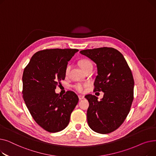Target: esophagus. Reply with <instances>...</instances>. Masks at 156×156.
I'll list each match as a JSON object with an SVG mask.
<instances>
[{"instance_id": "34e87169", "label": "esophagus", "mask_w": 156, "mask_h": 156, "mask_svg": "<svg viewBox=\"0 0 156 156\" xmlns=\"http://www.w3.org/2000/svg\"><path fill=\"white\" fill-rule=\"evenodd\" d=\"M78 98H79L80 100H82V99H85V97H84V95H78Z\"/></svg>"}]
</instances>
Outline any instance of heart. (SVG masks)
<instances>
[{
    "mask_svg": "<svg viewBox=\"0 0 156 156\" xmlns=\"http://www.w3.org/2000/svg\"><path fill=\"white\" fill-rule=\"evenodd\" d=\"M80 66L83 71L87 69L90 66H92V63L88 59H83L80 61ZM71 68V66L68 65L65 69V75H68L69 71ZM88 86V83H76L73 85V88L78 92H83L85 88Z\"/></svg>",
    "mask_w": 156,
    "mask_h": 156,
    "instance_id": "obj_1",
    "label": "heart"
}]
</instances>
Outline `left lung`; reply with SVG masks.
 <instances>
[{
	"instance_id": "obj_1",
	"label": "left lung",
	"mask_w": 156,
	"mask_h": 156,
	"mask_svg": "<svg viewBox=\"0 0 156 156\" xmlns=\"http://www.w3.org/2000/svg\"><path fill=\"white\" fill-rule=\"evenodd\" d=\"M80 52L97 64L94 91L104 92L100 101L95 95L85 96L89 102L88 124L97 133H111L124 122L134 99L132 71L122 54L114 48L104 47Z\"/></svg>"
}]
</instances>
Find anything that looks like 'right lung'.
Returning <instances> with one entry per match:
<instances>
[{
  "label": "right lung",
  "instance_id": "1",
  "mask_svg": "<svg viewBox=\"0 0 156 156\" xmlns=\"http://www.w3.org/2000/svg\"><path fill=\"white\" fill-rule=\"evenodd\" d=\"M76 48L45 49L36 52L23 74V98L37 123L51 133L64 129L78 102L77 95L67 91L62 96L55 89L65 78L68 62Z\"/></svg>",
  "mask_w": 156,
  "mask_h": 156
}]
</instances>
